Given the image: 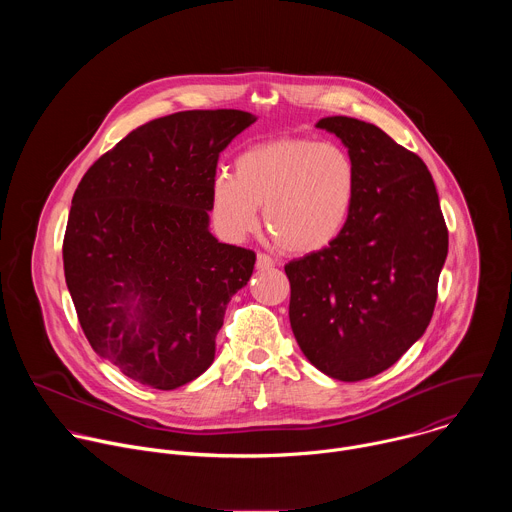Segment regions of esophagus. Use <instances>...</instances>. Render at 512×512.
I'll list each match as a JSON object with an SVG mask.
<instances>
[{"label":"esophagus","mask_w":512,"mask_h":512,"mask_svg":"<svg viewBox=\"0 0 512 512\" xmlns=\"http://www.w3.org/2000/svg\"><path fill=\"white\" fill-rule=\"evenodd\" d=\"M275 263H273V259L269 257V255H265V253H259L257 255V261H255V267L259 269V271H267V269H271Z\"/></svg>","instance_id":"esophagus-1"}]
</instances>
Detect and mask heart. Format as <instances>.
Instances as JSON below:
<instances>
[{
	"label": "heart",
	"mask_w": 512,
	"mask_h": 512,
	"mask_svg": "<svg viewBox=\"0 0 512 512\" xmlns=\"http://www.w3.org/2000/svg\"><path fill=\"white\" fill-rule=\"evenodd\" d=\"M356 166L336 143L283 137L251 145L233 176L210 182L212 218L227 239L243 241L263 223L279 249L308 255L326 249L346 227L356 198Z\"/></svg>",
	"instance_id": "obj_1"
}]
</instances>
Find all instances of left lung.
<instances>
[{
  "label": "left lung",
  "mask_w": 512,
  "mask_h": 512,
  "mask_svg": "<svg viewBox=\"0 0 512 512\" xmlns=\"http://www.w3.org/2000/svg\"><path fill=\"white\" fill-rule=\"evenodd\" d=\"M356 166L352 212L330 247L289 261V322L324 375L371 379L423 336L448 257V229L419 156L373 123L324 117Z\"/></svg>",
  "instance_id": "8db88e82"
}]
</instances>
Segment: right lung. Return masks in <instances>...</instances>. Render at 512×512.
<instances>
[{"label":"right lung","mask_w":512,"mask_h":512,"mask_svg":"<svg viewBox=\"0 0 512 512\" xmlns=\"http://www.w3.org/2000/svg\"><path fill=\"white\" fill-rule=\"evenodd\" d=\"M257 117L182 111L131 131L83 176L62 245L64 277L93 350L162 391L214 360L255 253L210 233L218 156Z\"/></svg>","instance_id":"1"}]
</instances>
